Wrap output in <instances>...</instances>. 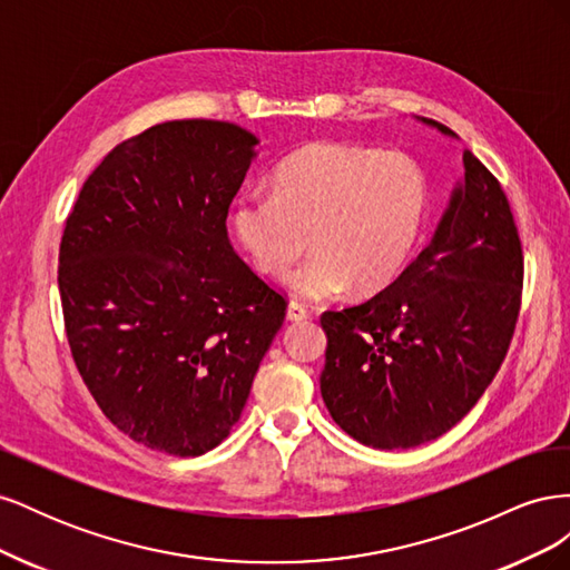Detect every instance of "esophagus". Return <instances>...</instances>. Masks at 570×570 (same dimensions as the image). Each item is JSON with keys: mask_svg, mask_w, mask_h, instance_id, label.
Masks as SVG:
<instances>
[{"mask_svg": "<svg viewBox=\"0 0 570 570\" xmlns=\"http://www.w3.org/2000/svg\"><path fill=\"white\" fill-rule=\"evenodd\" d=\"M287 318H289V321H295V323L306 321V318H308L306 306H304V304H299V302H289V304H287Z\"/></svg>", "mask_w": 570, "mask_h": 570, "instance_id": "esophagus-1", "label": "esophagus"}]
</instances>
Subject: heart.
Segmentation results:
<instances>
[{
  "label": "heart",
  "mask_w": 570,
  "mask_h": 570,
  "mask_svg": "<svg viewBox=\"0 0 570 570\" xmlns=\"http://www.w3.org/2000/svg\"><path fill=\"white\" fill-rule=\"evenodd\" d=\"M430 180L404 151L312 142L273 174V193L252 189L233 206V230L254 266L285 278L308 247L316 254L292 275L306 299H333L352 287L375 297L402 278L428 220Z\"/></svg>",
  "instance_id": "1"
}]
</instances>
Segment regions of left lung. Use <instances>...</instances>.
<instances>
[{"label": "left lung", "mask_w": 570, "mask_h": 570, "mask_svg": "<svg viewBox=\"0 0 570 570\" xmlns=\"http://www.w3.org/2000/svg\"><path fill=\"white\" fill-rule=\"evenodd\" d=\"M463 168L435 237L402 278L321 316L323 402L344 433L375 450L452 430L492 383L519 321L523 249L509 199L469 149Z\"/></svg>", "instance_id": "8db88e82"}]
</instances>
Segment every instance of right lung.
<instances>
[{
    "label": "right lung",
    "instance_id": "obj_1",
    "mask_svg": "<svg viewBox=\"0 0 570 570\" xmlns=\"http://www.w3.org/2000/svg\"><path fill=\"white\" fill-rule=\"evenodd\" d=\"M258 140L226 120H166L116 145L66 218V337L105 416L149 450L228 438L287 302L239 258L226 218Z\"/></svg>",
    "mask_w": 570,
    "mask_h": 570
}]
</instances>
